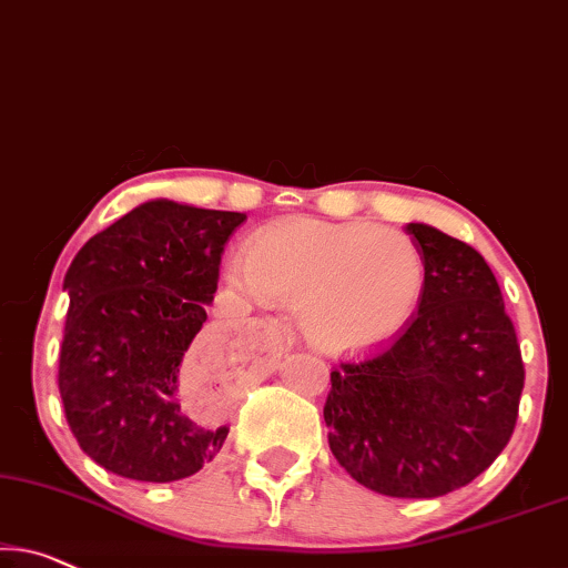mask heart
Returning a JSON list of instances; mask_svg holds the SVG:
<instances>
[{
    "label": "heart",
    "mask_w": 568,
    "mask_h": 568,
    "mask_svg": "<svg viewBox=\"0 0 568 568\" xmlns=\"http://www.w3.org/2000/svg\"><path fill=\"white\" fill-rule=\"evenodd\" d=\"M227 278L248 300L297 302L302 333L320 348L361 351L407 323L425 266L397 230L294 220L253 235Z\"/></svg>",
    "instance_id": "b5f03b06"
}]
</instances>
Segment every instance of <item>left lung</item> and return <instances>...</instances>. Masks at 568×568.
I'll return each instance as SVG.
<instances>
[{
	"mask_svg": "<svg viewBox=\"0 0 568 568\" xmlns=\"http://www.w3.org/2000/svg\"><path fill=\"white\" fill-rule=\"evenodd\" d=\"M425 266L417 315L394 343L331 372L327 443L353 479L386 497L466 487L503 454L525 368L503 292L479 251L409 223Z\"/></svg>",
	"mask_w": 568,
	"mask_h": 568,
	"instance_id": "1",
	"label": "left lung"
}]
</instances>
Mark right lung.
<instances>
[{
	"instance_id": "obj_1",
	"label": "right lung",
	"mask_w": 568,
	"mask_h": 568,
	"mask_svg": "<svg viewBox=\"0 0 568 568\" xmlns=\"http://www.w3.org/2000/svg\"><path fill=\"white\" fill-rule=\"evenodd\" d=\"M243 212L153 200L89 237L65 271L59 392L79 446L106 471L176 481L220 454L230 427L179 402V366L207 320Z\"/></svg>"
}]
</instances>
